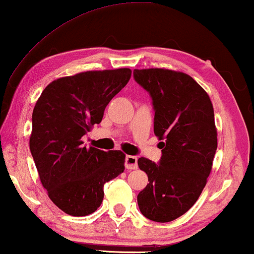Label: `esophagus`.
I'll use <instances>...</instances> for the list:
<instances>
[{
  "label": "esophagus",
  "instance_id": "esophagus-1",
  "mask_svg": "<svg viewBox=\"0 0 254 254\" xmlns=\"http://www.w3.org/2000/svg\"><path fill=\"white\" fill-rule=\"evenodd\" d=\"M125 166L128 170H135L137 169V158L135 156H130L128 155L125 158Z\"/></svg>",
  "mask_w": 254,
  "mask_h": 254
}]
</instances>
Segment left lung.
I'll return each mask as SVG.
<instances>
[{
  "instance_id": "left-lung-1",
  "label": "left lung",
  "mask_w": 254,
  "mask_h": 254,
  "mask_svg": "<svg viewBox=\"0 0 254 254\" xmlns=\"http://www.w3.org/2000/svg\"><path fill=\"white\" fill-rule=\"evenodd\" d=\"M134 79L152 99L158 163L137 164L149 184L138 193L141 213L155 222L182 216L196 202L211 171L217 149L214 109L207 92L187 74L169 69H135Z\"/></svg>"
}]
</instances>
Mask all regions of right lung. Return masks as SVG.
I'll return each mask as SVG.
<instances>
[{"label":"right lung","mask_w":254,"mask_h":254,"mask_svg":"<svg viewBox=\"0 0 254 254\" xmlns=\"http://www.w3.org/2000/svg\"><path fill=\"white\" fill-rule=\"evenodd\" d=\"M130 75V69L120 68L58 78L36 103L31 155L48 196L65 214L86 216L96 211L104 185L124 172V152L86 148L82 137L102 121L107 104Z\"/></svg>","instance_id":"obj_1"}]
</instances>
